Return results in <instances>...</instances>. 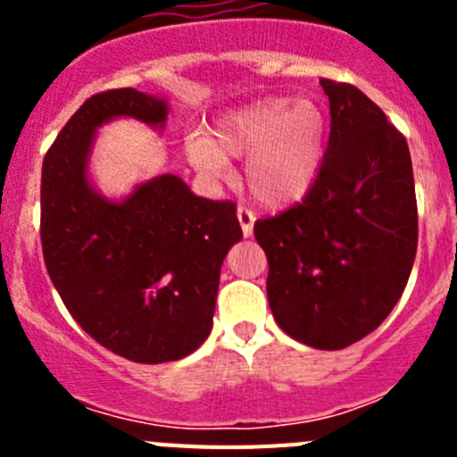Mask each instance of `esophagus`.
Segmentation results:
<instances>
[{
    "label": "esophagus",
    "mask_w": 457,
    "mask_h": 457,
    "mask_svg": "<svg viewBox=\"0 0 457 457\" xmlns=\"http://www.w3.org/2000/svg\"><path fill=\"white\" fill-rule=\"evenodd\" d=\"M237 220H240V226H242V236L249 237L253 233V221H256V215H253L252 210L245 208V205H240L237 208Z\"/></svg>",
    "instance_id": "34e87169"
}]
</instances>
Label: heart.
Wrapping results in <instances>:
<instances>
[{
	"instance_id": "b5f03b06",
	"label": "heart",
	"mask_w": 457,
	"mask_h": 457,
	"mask_svg": "<svg viewBox=\"0 0 457 457\" xmlns=\"http://www.w3.org/2000/svg\"><path fill=\"white\" fill-rule=\"evenodd\" d=\"M325 116L313 100L268 98L221 116L215 141L204 132L187 139L199 171L221 176L226 155L247 157L245 180L258 204L288 208L316 185L325 157Z\"/></svg>"
}]
</instances>
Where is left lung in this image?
I'll list each match as a JSON object with an SVG mask.
<instances>
[{
  "label": "left lung",
  "mask_w": 457,
  "mask_h": 457,
  "mask_svg": "<svg viewBox=\"0 0 457 457\" xmlns=\"http://www.w3.org/2000/svg\"><path fill=\"white\" fill-rule=\"evenodd\" d=\"M329 141L300 204L253 224L274 320L295 341L341 350L378 329L410 278L419 240L407 141L357 87L320 79Z\"/></svg>",
  "instance_id": "8db88e82"
}]
</instances>
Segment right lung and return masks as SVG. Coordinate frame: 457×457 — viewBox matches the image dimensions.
Masks as SVG:
<instances>
[{"mask_svg":"<svg viewBox=\"0 0 457 457\" xmlns=\"http://www.w3.org/2000/svg\"><path fill=\"white\" fill-rule=\"evenodd\" d=\"M167 103L137 88L96 93L43 160L40 245L52 284L84 332L137 364L187 357L212 329L220 270L242 240L233 201H210L173 173L125 201L88 185L96 128L116 116L164 125Z\"/></svg>","mask_w":457,"mask_h":457,"instance_id":"obj_1","label":"right lung"}]
</instances>
